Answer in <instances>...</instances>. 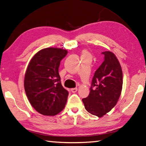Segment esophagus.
<instances>
[{"label":"esophagus","mask_w":146,"mask_h":146,"mask_svg":"<svg viewBox=\"0 0 146 146\" xmlns=\"http://www.w3.org/2000/svg\"><path fill=\"white\" fill-rule=\"evenodd\" d=\"M71 92H72L73 93H75L76 92H77V90H78V88H71Z\"/></svg>","instance_id":"1"}]
</instances>
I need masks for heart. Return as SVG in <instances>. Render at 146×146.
<instances>
[{
  "label": "heart",
  "mask_w": 146,
  "mask_h": 146,
  "mask_svg": "<svg viewBox=\"0 0 146 146\" xmlns=\"http://www.w3.org/2000/svg\"><path fill=\"white\" fill-rule=\"evenodd\" d=\"M82 56H88V57H90V58H91V54L86 50H84L82 51Z\"/></svg>",
  "instance_id": "1"
}]
</instances>
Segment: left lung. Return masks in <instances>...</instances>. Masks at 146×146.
<instances>
[{
	"label": "left lung",
	"mask_w": 146,
	"mask_h": 146,
	"mask_svg": "<svg viewBox=\"0 0 146 146\" xmlns=\"http://www.w3.org/2000/svg\"><path fill=\"white\" fill-rule=\"evenodd\" d=\"M102 54L104 61L94 73L89 95L82 99L85 110L99 118L115 106L123 85L122 69L115 54L110 51Z\"/></svg>",
	"instance_id": "8db88e82"
}]
</instances>
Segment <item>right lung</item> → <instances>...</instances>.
Masks as SVG:
<instances>
[{"label": "right lung", "instance_id": "add662e5", "mask_svg": "<svg viewBox=\"0 0 146 146\" xmlns=\"http://www.w3.org/2000/svg\"><path fill=\"white\" fill-rule=\"evenodd\" d=\"M67 50L48 47L37 52L26 70L24 87L31 105L45 116L58 115L66 103L68 92L62 86L59 67Z\"/></svg>", "mask_w": 146, "mask_h": 146}]
</instances>
